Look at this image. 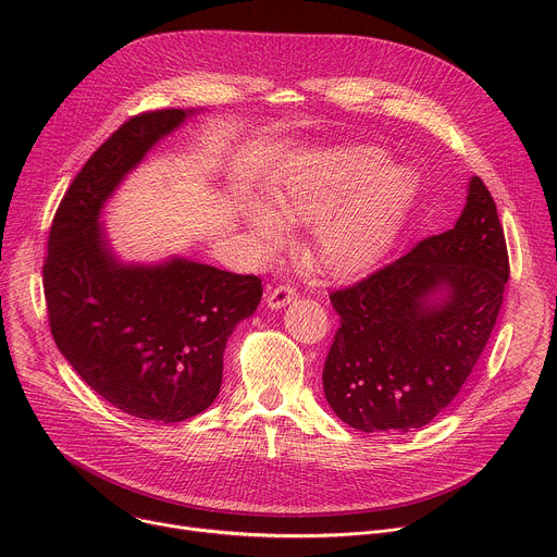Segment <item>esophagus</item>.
Returning a JSON list of instances; mask_svg holds the SVG:
<instances>
[{
    "label": "esophagus",
    "mask_w": 557,
    "mask_h": 557,
    "mask_svg": "<svg viewBox=\"0 0 557 557\" xmlns=\"http://www.w3.org/2000/svg\"><path fill=\"white\" fill-rule=\"evenodd\" d=\"M297 299V290H295V286H290V284H282V286H275V288H271L269 290V295H267V304H269V308H284V306H288L290 301H295Z\"/></svg>",
    "instance_id": "1"
}]
</instances>
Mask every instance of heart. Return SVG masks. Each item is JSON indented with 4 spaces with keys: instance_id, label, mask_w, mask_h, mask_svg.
<instances>
[{
    "instance_id": "heart-1",
    "label": "heart",
    "mask_w": 557,
    "mask_h": 557,
    "mask_svg": "<svg viewBox=\"0 0 557 557\" xmlns=\"http://www.w3.org/2000/svg\"><path fill=\"white\" fill-rule=\"evenodd\" d=\"M385 163L368 145L314 153L271 189L269 207L249 202L245 222L267 249L286 240V224H314L317 264L331 275L361 273L385 253L417 187L408 168Z\"/></svg>"
}]
</instances>
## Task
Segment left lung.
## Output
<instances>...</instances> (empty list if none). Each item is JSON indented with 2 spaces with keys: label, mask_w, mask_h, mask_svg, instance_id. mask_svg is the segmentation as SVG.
Listing matches in <instances>:
<instances>
[{
  "label": "left lung",
  "mask_w": 557,
  "mask_h": 557,
  "mask_svg": "<svg viewBox=\"0 0 557 557\" xmlns=\"http://www.w3.org/2000/svg\"><path fill=\"white\" fill-rule=\"evenodd\" d=\"M507 280L496 202L473 176L454 228L331 293L342 322L322 374L333 412L361 432L428 425L485 350Z\"/></svg>",
  "instance_id": "obj_1"
}]
</instances>
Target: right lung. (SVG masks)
<instances>
[{"label":"right lung","instance_id":"obj_1","mask_svg":"<svg viewBox=\"0 0 557 557\" xmlns=\"http://www.w3.org/2000/svg\"><path fill=\"white\" fill-rule=\"evenodd\" d=\"M196 110L123 123L76 174L48 235L44 293L57 348L99 396L145 421L205 412L222 385L233 329L262 299V280L172 256L121 262L101 211L123 178Z\"/></svg>","mask_w":557,"mask_h":557}]
</instances>
